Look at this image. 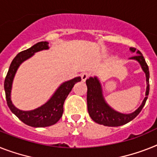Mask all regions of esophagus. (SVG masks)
I'll use <instances>...</instances> for the list:
<instances>
[{
    "label": "esophagus",
    "instance_id": "esophagus-1",
    "mask_svg": "<svg viewBox=\"0 0 157 157\" xmlns=\"http://www.w3.org/2000/svg\"><path fill=\"white\" fill-rule=\"evenodd\" d=\"M89 76H90V73H88L87 72H83L82 74H81V80H82L83 81H85L87 80V78Z\"/></svg>",
    "mask_w": 157,
    "mask_h": 157
}]
</instances>
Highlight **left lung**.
<instances>
[{"label":"left lung","mask_w":157,"mask_h":157,"mask_svg":"<svg viewBox=\"0 0 157 157\" xmlns=\"http://www.w3.org/2000/svg\"><path fill=\"white\" fill-rule=\"evenodd\" d=\"M136 48H131L132 52H136V56H132L130 59L137 61L141 66L146 76L147 88L145 92V98L143 100L140 106L130 114H123L117 111L110 106L105 100L103 96L102 87L99 79L97 76H90L86 80L87 85V105L88 112L91 118L98 124L107 127H119L129 123L138 115L144 106L149 94V70L144 58L140 51H136Z\"/></svg>","instance_id":"left-lung-1"}]
</instances>
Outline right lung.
<instances>
[{"label": "right lung", "mask_w": 157, "mask_h": 157, "mask_svg": "<svg viewBox=\"0 0 157 157\" xmlns=\"http://www.w3.org/2000/svg\"><path fill=\"white\" fill-rule=\"evenodd\" d=\"M48 42H39L34 44L31 48L17 55L13 59L9 68L8 73L5 80V92H6V101L10 110L23 122L25 124L34 127H45L54 125L62 117L63 112V103L67 95L72 91V87L76 83L81 81V76L62 83L58 87L49 100L41 106L31 110H21L13 104L11 101V90L13 81L19 66L28 59L32 57L36 52L49 49Z\"/></svg>", "instance_id": "add662e5"}]
</instances>
